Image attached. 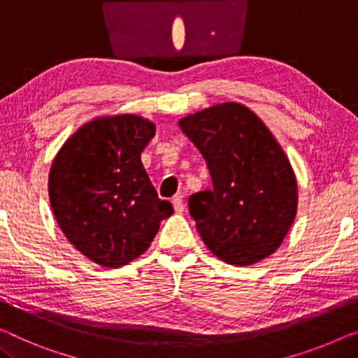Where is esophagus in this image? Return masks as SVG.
Wrapping results in <instances>:
<instances>
[{
	"label": "esophagus",
	"instance_id": "34e87169",
	"mask_svg": "<svg viewBox=\"0 0 358 358\" xmlns=\"http://www.w3.org/2000/svg\"><path fill=\"white\" fill-rule=\"evenodd\" d=\"M172 206H173V210L177 212V213H181V212H183V210H185L183 196H181V194L173 196V199H172Z\"/></svg>",
	"mask_w": 358,
	"mask_h": 358
}]
</instances>
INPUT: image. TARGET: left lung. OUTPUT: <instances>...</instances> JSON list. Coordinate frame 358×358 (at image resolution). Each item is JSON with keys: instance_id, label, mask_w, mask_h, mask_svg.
<instances>
[{"instance_id": "obj_1", "label": "left lung", "mask_w": 358, "mask_h": 358, "mask_svg": "<svg viewBox=\"0 0 358 358\" xmlns=\"http://www.w3.org/2000/svg\"><path fill=\"white\" fill-rule=\"evenodd\" d=\"M204 156L212 189L189 196V213L213 255L250 265L273 254L297 212L289 159L262 120L238 103H223L180 120Z\"/></svg>"}]
</instances>
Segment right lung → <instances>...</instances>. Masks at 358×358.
Returning <instances> with one entry per match:
<instances>
[{
  "label": "right lung",
  "mask_w": 358,
  "mask_h": 358,
  "mask_svg": "<svg viewBox=\"0 0 358 358\" xmlns=\"http://www.w3.org/2000/svg\"><path fill=\"white\" fill-rule=\"evenodd\" d=\"M154 135L156 125L140 115L99 117L80 127L51 165L48 191L57 225L101 266L140 257L173 213L141 162Z\"/></svg>",
  "instance_id": "add662e5"
}]
</instances>
